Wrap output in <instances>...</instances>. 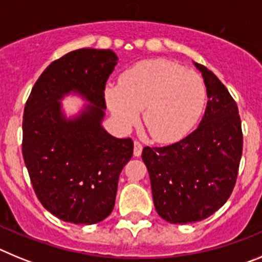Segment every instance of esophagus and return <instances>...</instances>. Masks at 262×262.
<instances>
[{"label":"esophagus","instance_id":"esophagus-1","mask_svg":"<svg viewBox=\"0 0 262 262\" xmlns=\"http://www.w3.org/2000/svg\"><path fill=\"white\" fill-rule=\"evenodd\" d=\"M142 151H143L142 143L138 142V140H135V142H134V155H135L136 157H139L140 155H142Z\"/></svg>","mask_w":262,"mask_h":262}]
</instances>
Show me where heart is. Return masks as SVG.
<instances>
[{
  "label": "heart",
  "mask_w": 262,
  "mask_h": 262,
  "mask_svg": "<svg viewBox=\"0 0 262 262\" xmlns=\"http://www.w3.org/2000/svg\"><path fill=\"white\" fill-rule=\"evenodd\" d=\"M105 98L118 124H136L143 110L144 127L154 140L173 143L195 124L205 106L206 89L198 73L168 59L136 62L108 85Z\"/></svg>",
  "instance_id": "obj_1"
}]
</instances>
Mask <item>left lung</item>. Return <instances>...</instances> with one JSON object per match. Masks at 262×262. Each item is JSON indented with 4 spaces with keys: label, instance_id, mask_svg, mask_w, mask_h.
Segmentation results:
<instances>
[{
    "label": "left lung",
    "instance_id": "left-lung-1",
    "mask_svg": "<svg viewBox=\"0 0 262 262\" xmlns=\"http://www.w3.org/2000/svg\"><path fill=\"white\" fill-rule=\"evenodd\" d=\"M207 107L200 126L180 142L144 147L155 209L173 224L203 221L230 198L243 154L239 108L221 80L202 64Z\"/></svg>",
    "mask_w": 262,
    "mask_h": 262
}]
</instances>
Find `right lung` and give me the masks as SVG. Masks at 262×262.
Listing matches in <instances>:
<instances>
[{"label": "right lung", "mask_w": 262, "mask_h": 262, "mask_svg": "<svg viewBox=\"0 0 262 262\" xmlns=\"http://www.w3.org/2000/svg\"><path fill=\"white\" fill-rule=\"evenodd\" d=\"M117 60L111 50L68 52L45 69L25 106L22 154L32 187L43 207L64 222L94 224L107 217L120 172L133 157V139L114 138L101 126L106 81ZM71 90L91 105L67 121L58 99Z\"/></svg>", "instance_id": "right-lung-1"}]
</instances>
